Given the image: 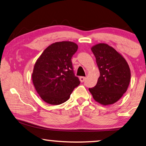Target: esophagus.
I'll use <instances>...</instances> for the list:
<instances>
[{"label": "esophagus", "mask_w": 146, "mask_h": 146, "mask_svg": "<svg viewBox=\"0 0 146 146\" xmlns=\"http://www.w3.org/2000/svg\"><path fill=\"white\" fill-rule=\"evenodd\" d=\"M85 79H86V77H79V80H80V81L81 82H84V80H85Z\"/></svg>", "instance_id": "1"}]
</instances>
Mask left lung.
Masks as SVG:
<instances>
[{
	"label": "left lung",
	"instance_id": "1",
	"mask_svg": "<svg viewBox=\"0 0 146 146\" xmlns=\"http://www.w3.org/2000/svg\"><path fill=\"white\" fill-rule=\"evenodd\" d=\"M100 71L96 85L89 88L93 98L103 106L113 104L127 90L130 69L124 57L114 48L99 43L91 48Z\"/></svg>",
	"mask_w": 146,
	"mask_h": 146
}]
</instances>
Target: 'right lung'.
I'll list each match as a JSON object with an SVG mask.
<instances>
[{
    "mask_svg": "<svg viewBox=\"0 0 146 146\" xmlns=\"http://www.w3.org/2000/svg\"><path fill=\"white\" fill-rule=\"evenodd\" d=\"M78 46L71 41L52 43L41 54L32 73L35 88L41 99L51 105L68 100L73 90L79 85L74 75L71 58Z\"/></svg>",
    "mask_w": 146,
    "mask_h": 146,
    "instance_id": "add662e5",
    "label": "right lung"
}]
</instances>
